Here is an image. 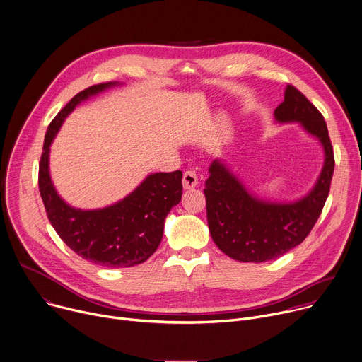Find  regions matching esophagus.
I'll use <instances>...</instances> for the list:
<instances>
[{
    "mask_svg": "<svg viewBox=\"0 0 362 362\" xmlns=\"http://www.w3.org/2000/svg\"><path fill=\"white\" fill-rule=\"evenodd\" d=\"M198 185V175L194 170H187L182 177V187L184 189H192Z\"/></svg>",
    "mask_w": 362,
    "mask_h": 362,
    "instance_id": "esophagus-1",
    "label": "esophagus"
}]
</instances>
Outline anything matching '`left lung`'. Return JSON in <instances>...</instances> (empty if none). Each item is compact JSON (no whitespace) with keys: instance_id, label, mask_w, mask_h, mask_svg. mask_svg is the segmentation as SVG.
<instances>
[{"instance_id":"8db88e82","label":"left lung","mask_w":362,"mask_h":362,"mask_svg":"<svg viewBox=\"0 0 362 362\" xmlns=\"http://www.w3.org/2000/svg\"><path fill=\"white\" fill-rule=\"evenodd\" d=\"M275 121L300 122L324 148V165L314 188L294 202L257 198L220 160L209 167L205 181L206 220L212 241L224 254L241 262L279 258L300 245L324 208L334 174V150L322 114L296 87L288 84Z\"/></svg>"}]
</instances>
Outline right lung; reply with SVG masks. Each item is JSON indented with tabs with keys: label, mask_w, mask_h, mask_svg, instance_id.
<instances>
[{
	"label": "right lung",
	"mask_w": 362,
	"mask_h": 362,
	"mask_svg": "<svg viewBox=\"0 0 362 362\" xmlns=\"http://www.w3.org/2000/svg\"><path fill=\"white\" fill-rule=\"evenodd\" d=\"M118 83L86 88L72 97L48 125L40 160L38 187L47 216L59 238L81 258L107 268H128L147 261L158 248L164 221L182 197V173L148 175L124 199L101 209L68 205L49 177V147L61 124L81 101Z\"/></svg>",
	"instance_id": "add662e5"
}]
</instances>
